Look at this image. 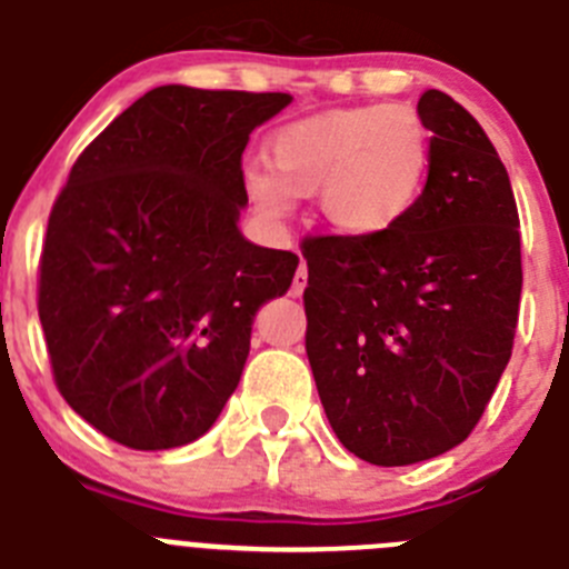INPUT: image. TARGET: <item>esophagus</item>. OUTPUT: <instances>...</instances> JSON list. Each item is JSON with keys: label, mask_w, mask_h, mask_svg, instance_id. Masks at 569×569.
<instances>
[{"label": "esophagus", "mask_w": 569, "mask_h": 569, "mask_svg": "<svg viewBox=\"0 0 569 569\" xmlns=\"http://www.w3.org/2000/svg\"><path fill=\"white\" fill-rule=\"evenodd\" d=\"M306 280H309V269H306V263L300 260L298 271H295V280H291V295H295V298H300V295H303Z\"/></svg>", "instance_id": "esophagus-1"}]
</instances>
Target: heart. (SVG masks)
Masks as SVG:
<instances>
[{
    "label": "heart",
    "mask_w": 569,
    "mask_h": 569,
    "mask_svg": "<svg viewBox=\"0 0 569 569\" xmlns=\"http://www.w3.org/2000/svg\"><path fill=\"white\" fill-rule=\"evenodd\" d=\"M427 168L429 134L415 108H332L280 128L269 142V166L246 168V189L269 220L289 217L295 197L320 194L335 229L372 237L407 217Z\"/></svg>",
    "instance_id": "1"
}]
</instances>
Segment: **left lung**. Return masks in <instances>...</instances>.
Here are the masks:
<instances>
[{
    "label": "left lung",
    "instance_id": "1",
    "mask_svg": "<svg viewBox=\"0 0 569 569\" xmlns=\"http://www.w3.org/2000/svg\"><path fill=\"white\" fill-rule=\"evenodd\" d=\"M429 171L401 223L303 237L306 355L349 452L378 467L458 447L512 355L521 234L507 168L467 108L418 100Z\"/></svg>",
    "mask_w": 569,
    "mask_h": 569
}]
</instances>
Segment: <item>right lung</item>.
<instances>
[{"instance_id": "1", "label": "right lung", "mask_w": 569, "mask_h": 569, "mask_svg": "<svg viewBox=\"0 0 569 569\" xmlns=\"http://www.w3.org/2000/svg\"><path fill=\"white\" fill-rule=\"evenodd\" d=\"M289 93L162 86L77 157L39 257L37 306L68 407L128 449L209 432L251 320L298 254L237 231L249 134Z\"/></svg>"}]
</instances>
